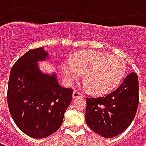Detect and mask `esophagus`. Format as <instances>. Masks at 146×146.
Listing matches in <instances>:
<instances>
[{
    "mask_svg": "<svg viewBox=\"0 0 146 146\" xmlns=\"http://www.w3.org/2000/svg\"><path fill=\"white\" fill-rule=\"evenodd\" d=\"M84 95L77 90H75L73 93V98H83Z\"/></svg>",
    "mask_w": 146,
    "mask_h": 146,
    "instance_id": "1",
    "label": "esophagus"
}]
</instances>
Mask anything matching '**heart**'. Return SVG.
I'll use <instances>...</instances> for the list:
<instances>
[{
    "instance_id": "1",
    "label": "heart",
    "mask_w": 146,
    "mask_h": 146,
    "mask_svg": "<svg viewBox=\"0 0 146 146\" xmlns=\"http://www.w3.org/2000/svg\"><path fill=\"white\" fill-rule=\"evenodd\" d=\"M64 75L69 81L85 74V88L93 94L103 95L119 85L126 73L125 62L121 58L97 51L76 53L72 60L62 64Z\"/></svg>"
}]
</instances>
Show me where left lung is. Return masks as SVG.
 I'll return each instance as SVG.
<instances>
[{"label": "left lung", "mask_w": 146, "mask_h": 146, "mask_svg": "<svg viewBox=\"0 0 146 146\" xmlns=\"http://www.w3.org/2000/svg\"><path fill=\"white\" fill-rule=\"evenodd\" d=\"M86 100L87 124L102 137L113 138L124 131L135 118L139 102L138 76L131 73L114 92Z\"/></svg>", "instance_id": "8db88e82"}]
</instances>
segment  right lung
I'll use <instances>...</instances> for the list:
<instances>
[{
  "mask_svg": "<svg viewBox=\"0 0 146 146\" xmlns=\"http://www.w3.org/2000/svg\"><path fill=\"white\" fill-rule=\"evenodd\" d=\"M47 56L44 48L28 51L13 65L8 81L11 117L22 131L34 138H46L58 130L73 96V89L61 87L54 74L39 70L37 62Z\"/></svg>",
  "mask_w": 146,
  "mask_h": 146,
  "instance_id": "1",
  "label": "right lung"
}]
</instances>
